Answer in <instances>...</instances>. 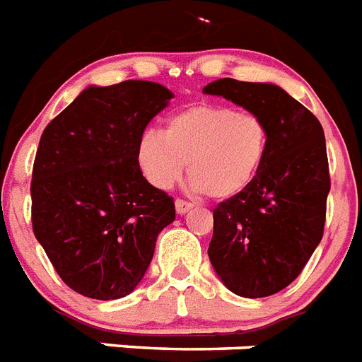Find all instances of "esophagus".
I'll list each match as a JSON object with an SVG mask.
<instances>
[{"instance_id": "1", "label": "esophagus", "mask_w": 362, "mask_h": 362, "mask_svg": "<svg viewBox=\"0 0 362 362\" xmlns=\"http://www.w3.org/2000/svg\"><path fill=\"white\" fill-rule=\"evenodd\" d=\"M192 203L185 202V199H175V212H177L179 216L187 214L188 211H192Z\"/></svg>"}]
</instances>
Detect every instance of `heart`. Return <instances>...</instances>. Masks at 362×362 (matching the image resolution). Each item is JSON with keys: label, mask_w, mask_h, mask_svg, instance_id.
Segmentation results:
<instances>
[{"label": "heart", "mask_w": 362, "mask_h": 362, "mask_svg": "<svg viewBox=\"0 0 362 362\" xmlns=\"http://www.w3.org/2000/svg\"><path fill=\"white\" fill-rule=\"evenodd\" d=\"M269 129L260 117L214 104H199L139 139L137 166L157 190H170L188 168L190 188L214 199L243 192L264 165Z\"/></svg>", "instance_id": "obj_1"}]
</instances>
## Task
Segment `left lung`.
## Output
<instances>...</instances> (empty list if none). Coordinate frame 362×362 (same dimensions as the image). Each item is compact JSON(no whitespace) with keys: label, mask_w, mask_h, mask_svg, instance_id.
Segmentation results:
<instances>
[{"label":"left lung","mask_w":362,"mask_h":362,"mask_svg":"<svg viewBox=\"0 0 362 362\" xmlns=\"http://www.w3.org/2000/svg\"><path fill=\"white\" fill-rule=\"evenodd\" d=\"M203 93L242 106L269 129L252 183L214 209L209 258L234 295H274L300 274L322 240L329 194L324 129L276 84L219 78Z\"/></svg>","instance_id":"left-lung-1"}]
</instances>
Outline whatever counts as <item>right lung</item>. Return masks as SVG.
I'll list each match as a JSON object with an SVG mask.
<instances>
[{
  "instance_id": "obj_1",
  "label": "right lung",
  "mask_w": 362,
  "mask_h": 362,
  "mask_svg": "<svg viewBox=\"0 0 362 362\" xmlns=\"http://www.w3.org/2000/svg\"><path fill=\"white\" fill-rule=\"evenodd\" d=\"M174 93L148 80L89 86L43 129L33 168V230L71 289L97 300L134 291L174 199L137 166L148 122Z\"/></svg>"
}]
</instances>
